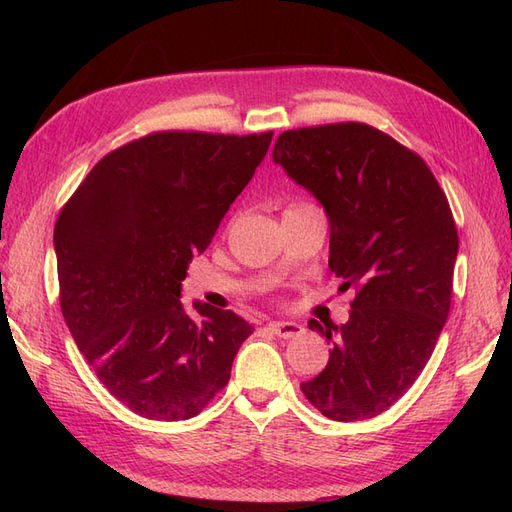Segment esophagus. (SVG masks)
<instances>
[{
    "mask_svg": "<svg viewBox=\"0 0 512 512\" xmlns=\"http://www.w3.org/2000/svg\"><path fill=\"white\" fill-rule=\"evenodd\" d=\"M267 327L271 333H275L277 337H284V339L299 337L305 331L303 324H299V322H269Z\"/></svg>",
    "mask_w": 512,
    "mask_h": 512,
    "instance_id": "1",
    "label": "esophagus"
}]
</instances>
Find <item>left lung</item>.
Listing matches in <instances>:
<instances>
[{"label":"left lung","instance_id":"1","mask_svg":"<svg viewBox=\"0 0 512 512\" xmlns=\"http://www.w3.org/2000/svg\"><path fill=\"white\" fill-rule=\"evenodd\" d=\"M273 162L327 211L329 269L356 290L342 327L307 322L331 350L301 391L331 421L374 418L421 376L451 309L459 237L446 194L418 153L359 121L282 132Z\"/></svg>","mask_w":512,"mask_h":512}]
</instances>
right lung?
Masks as SVG:
<instances>
[{"label":"right lung","mask_w":512,"mask_h":512,"mask_svg":"<svg viewBox=\"0 0 512 512\" xmlns=\"http://www.w3.org/2000/svg\"><path fill=\"white\" fill-rule=\"evenodd\" d=\"M273 132H153L91 168L55 224L59 305L108 393L156 421L196 416L254 333L228 309L181 305L194 254L267 156Z\"/></svg>","instance_id":"obj_1"}]
</instances>
